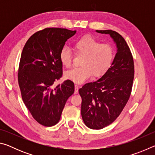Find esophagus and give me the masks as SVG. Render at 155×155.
Returning <instances> with one entry per match:
<instances>
[{
	"mask_svg": "<svg viewBox=\"0 0 155 155\" xmlns=\"http://www.w3.org/2000/svg\"><path fill=\"white\" fill-rule=\"evenodd\" d=\"M78 88H79V85H77V84H75L74 85V93L77 94L78 92Z\"/></svg>",
	"mask_w": 155,
	"mask_h": 155,
	"instance_id": "34e87169",
	"label": "esophagus"
}]
</instances>
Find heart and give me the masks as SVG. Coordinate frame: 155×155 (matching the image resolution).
I'll use <instances>...</instances> for the list:
<instances>
[{
    "label": "heart",
    "mask_w": 155,
    "mask_h": 155,
    "mask_svg": "<svg viewBox=\"0 0 155 155\" xmlns=\"http://www.w3.org/2000/svg\"><path fill=\"white\" fill-rule=\"evenodd\" d=\"M74 53L83 56L79 68L65 72V77L74 83H81L93 76L99 78L109 70L114 59V50L107 44H101L90 35L83 36L76 40L73 46ZM59 59L64 67L72 66V53L69 48L64 46L59 53Z\"/></svg>",
    "instance_id": "heart-1"
}]
</instances>
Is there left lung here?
<instances>
[{
  "label": "left lung",
  "mask_w": 155,
  "mask_h": 155,
  "mask_svg": "<svg viewBox=\"0 0 155 155\" xmlns=\"http://www.w3.org/2000/svg\"><path fill=\"white\" fill-rule=\"evenodd\" d=\"M109 34L116 44L111 65L100 79L79 89L81 115L85 124L99 130L114 122L130 98L134 78V61L129 47L121 35L112 30H96Z\"/></svg>",
  "instance_id": "1"
}]
</instances>
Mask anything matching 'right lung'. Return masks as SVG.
<instances>
[{
	"label": "right lung",
	"mask_w": 155,
	"mask_h": 155,
	"mask_svg": "<svg viewBox=\"0 0 155 155\" xmlns=\"http://www.w3.org/2000/svg\"><path fill=\"white\" fill-rule=\"evenodd\" d=\"M76 32L44 28L31 35L22 50L18 73L22 101L33 118L45 127L58 123L67 100L74 92L72 81L56 87L54 83L63 74L60 51Z\"/></svg>",
	"instance_id": "add662e5"
}]
</instances>
